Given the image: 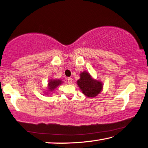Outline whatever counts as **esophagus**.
Masks as SVG:
<instances>
[{
  "label": "esophagus",
  "mask_w": 148,
  "mask_h": 148,
  "mask_svg": "<svg viewBox=\"0 0 148 148\" xmlns=\"http://www.w3.org/2000/svg\"><path fill=\"white\" fill-rule=\"evenodd\" d=\"M67 82L69 84H71L72 83V79L71 77H68L67 78Z\"/></svg>",
  "instance_id": "34e87169"
}]
</instances>
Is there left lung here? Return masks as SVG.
<instances>
[{
    "instance_id": "left-lung-1",
    "label": "left lung",
    "mask_w": 148,
    "mask_h": 148,
    "mask_svg": "<svg viewBox=\"0 0 148 148\" xmlns=\"http://www.w3.org/2000/svg\"><path fill=\"white\" fill-rule=\"evenodd\" d=\"M77 85L83 93L88 97H93L101 91L103 85L99 81L94 80L88 72L80 74V79L77 82Z\"/></svg>"
}]
</instances>
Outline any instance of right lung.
<instances>
[{
  "instance_id": "add662e5",
  "label": "right lung",
  "mask_w": 148,
  "mask_h": 148,
  "mask_svg": "<svg viewBox=\"0 0 148 148\" xmlns=\"http://www.w3.org/2000/svg\"><path fill=\"white\" fill-rule=\"evenodd\" d=\"M61 83H62V82H61L60 80L51 81V82L48 83L49 88L51 91H53L54 88H56L58 86L60 85Z\"/></svg>"
}]
</instances>
